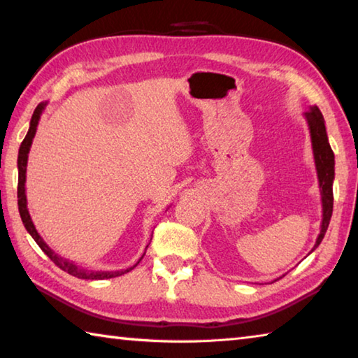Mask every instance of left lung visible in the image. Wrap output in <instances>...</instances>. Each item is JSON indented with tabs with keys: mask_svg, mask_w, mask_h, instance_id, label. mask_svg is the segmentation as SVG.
<instances>
[{
	"mask_svg": "<svg viewBox=\"0 0 358 358\" xmlns=\"http://www.w3.org/2000/svg\"><path fill=\"white\" fill-rule=\"evenodd\" d=\"M305 118L310 128L311 145L314 153V162H316V171L319 178L320 196H322V224H320V234L316 240V245L311 251L316 250L320 245L324 235L329 229L330 217L333 213V180H335V155L329 143L325 129V120L317 106L310 107V110L305 112Z\"/></svg>",
	"mask_w": 358,
	"mask_h": 358,
	"instance_id": "left-lung-1",
	"label": "left lung"
}]
</instances>
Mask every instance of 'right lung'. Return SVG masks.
I'll use <instances>...</instances> for the list:
<instances>
[{"mask_svg":"<svg viewBox=\"0 0 358 358\" xmlns=\"http://www.w3.org/2000/svg\"><path fill=\"white\" fill-rule=\"evenodd\" d=\"M45 106L47 102H41V104L36 107V110L31 117V121H29V129L27 132L25 138H23V142L20 145V150H19V159H17V166H19V187H17V197H19V211H20V217H22V222L25 229L28 230V234L31 235L33 240L36 243L39 245V248L42 251H44L53 264L59 268L64 270L66 273H69L76 278H80V280H108V278H115V276H121L124 273H128L131 271L134 266H137V264L134 266H131V268H126V270H121V271H90V270H85L82 266L76 265L72 260L69 259H64L57 254L55 251L52 250L50 246H48L44 238L41 237L38 234V230H36L34 224L31 216H29V211L27 207V194H25V181H27V164H28V153H29V148H31V143H33V138L36 136V129H38V124H39V120H41V115L42 112L45 110ZM148 248V246H147ZM145 256V254H143ZM142 256V257H143ZM141 257V259H142Z\"/></svg>","mask_w":358,"mask_h":358,"instance_id":"right-lung-1","label":"right lung"}]
</instances>
